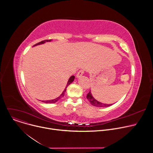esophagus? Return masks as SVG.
<instances>
[{"label": "esophagus", "instance_id": "34e87169", "mask_svg": "<svg viewBox=\"0 0 153 153\" xmlns=\"http://www.w3.org/2000/svg\"><path fill=\"white\" fill-rule=\"evenodd\" d=\"M84 73V71L83 70H80L78 73L77 74V78H80V77Z\"/></svg>", "mask_w": 153, "mask_h": 153}]
</instances>
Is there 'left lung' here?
<instances>
[{
  "label": "left lung",
  "instance_id": "left-lung-1",
  "mask_svg": "<svg viewBox=\"0 0 153 153\" xmlns=\"http://www.w3.org/2000/svg\"><path fill=\"white\" fill-rule=\"evenodd\" d=\"M86 98L88 99L90 102L91 103V104L94 106L96 107H107V106H110L111 105H112L113 104H107V103H102L100 102L97 101L96 99H95L94 98V97L92 95V93L91 92V90L90 91V92L88 93L86 96Z\"/></svg>",
  "mask_w": 153,
  "mask_h": 153
}]
</instances>
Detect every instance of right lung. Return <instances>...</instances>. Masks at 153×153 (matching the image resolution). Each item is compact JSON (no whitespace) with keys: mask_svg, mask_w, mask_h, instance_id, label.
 <instances>
[{"mask_svg":"<svg viewBox=\"0 0 153 153\" xmlns=\"http://www.w3.org/2000/svg\"><path fill=\"white\" fill-rule=\"evenodd\" d=\"M52 40H43V41H42V42H39V43H36V44L34 45L33 47H36V46L39 45L44 44V43H45L46 42H51ZM74 79H75V76H71V77L69 78V79H68V82H67V85H66V87H65V90L63 91L62 93L58 97H57V98H56V99H52V100H42V102H43V103H54L57 102L58 100H59L62 97H63L64 96L65 93V91H66V90H67V87L74 80Z\"/></svg>","mask_w":153,"mask_h":153,"instance_id":"right-lung-1","label":"right lung"}]
</instances>
